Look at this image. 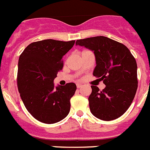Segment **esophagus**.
I'll use <instances>...</instances> for the list:
<instances>
[{
  "label": "esophagus",
  "mask_w": 150,
  "mask_h": 150,
  "mask_svg": "<svg viewBox=\"0 0 150 150\" xmlns=\"http://www.w3.org/2000/svg\"><path fill=\"white\" fill-rule=\"evenodd\" d=\"M82 87H83L82 84H81V83H77V88H81Z\"/></svg>",
  "instance_id": "obj_1"
}]
</instances>
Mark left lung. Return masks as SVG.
I'll list each match as a JSON object with an SVG mask.
<instances>
[{"label": "left lung", "instance_id": "left-lung-1", "mask_svg": "<svg viewBox=\"0 0 150 150\" xmlns=\"http://www.w3.org/2000/svg\"><path fill=\"white\" fill-rule=\"evenodd\" d=\"M75 44L93 52L96 66L93 74L105 84L102 91L91 86L88 98L91 113L105 121L121 117L137 89V67L133 55L123 44L102 36L77 40Z\"/></svg>", "mask_w": 150, "mask_h": 150}]
</instances>
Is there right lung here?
Listing matches in <instances>:
<instances>
[{
    "label": "right lung",
    "mask_w": 150,
    "mask_h": 150,
    "mask_svg": "<svg viewBox=\"0 0 150 150\" xmlns=\"http://www.w3.org/2000/svg\"><path fill=\"white\" fill-rule=\"evenodd\" d=\"M69 42L45 40L30 43L18 59L17 84L25 108L36 120L57 122L69 113L70 98L76 85L55 87L54 80L63 68V57L73 47Z\"/></svg>",
    "instance_id": "1"
}]
</instances>
